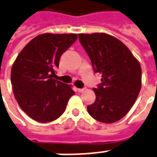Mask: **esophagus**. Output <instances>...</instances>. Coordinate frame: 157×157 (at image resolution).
Returning a JSON list of instances; mask_svg holds the SVG:
<instances>
[{"mask_svg": "<svg viewBox=\"0 0 157 157\" xmlns=\"http://www.w3.org/2000/svg\"><path fill=\"white\" fill-rule=\"evenodd\" d=\"M77 91H78L79 93H82V92H84L85 91V88H77Z\"/></svg>", "mask_w": 157, "mask_h": 157, "instance_id": "1", "label": "esophagus"}]
</instances>
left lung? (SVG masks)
<instances>
[{
  "instance_id": "obj_1",
  "label": "left lung",
  "mask_w": 157,
  "mask_h": 157,
  "mask_svg": "<svg viewBox=\"0 0 157 157\" xmlns=\"http://www.w3.org/2000/svg\"><path fill=\"white\" fill-rule=\"evenodd\" d=\"M79 40L89 56L101 84L94 88L96 99L87 106L95 120L113 123L125 117L141 89V66L120 40L105 33L79 34Z\"/></svg>"
}]
</instances>
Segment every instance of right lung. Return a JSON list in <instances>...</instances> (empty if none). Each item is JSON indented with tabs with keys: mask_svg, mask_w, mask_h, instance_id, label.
Masks as SVG:
<instances>
[{
	"mask_svg": "<svg viewBox=\"0 0 157 157\" xmlns=\"http://www.w3.org/2000/svg\"><path fill=\"white\" fill-rule=\"evenodd\" d=\"M77 39L76 34L39 35L23 48L11 71V82L17 104L30 118L50 122L64 112L71 86L57 81L61 55Z\"/></svg>",
	"mask_w": 157,
	"mask_h": 157,
	"instance_id": "add662e5",
	"label": "right lung"
}]
</instances>
